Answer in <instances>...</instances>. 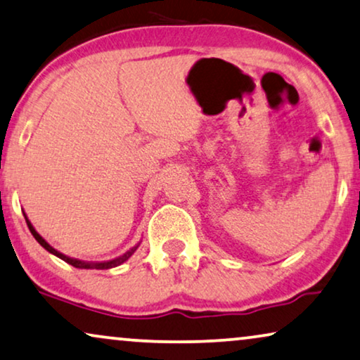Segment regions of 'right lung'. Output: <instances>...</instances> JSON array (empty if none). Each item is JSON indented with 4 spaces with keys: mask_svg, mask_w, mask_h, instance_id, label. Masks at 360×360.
<instances>
[{
    "mask_svg": "<svg viewBox=\"0 0 360 360\" xmlns=\"http://www.w3.org/2000/svg\"><path fill=\"white\" fill-rule=\"evenodd\" d=\"M24 218H26V223H27V226H29V231H31L32 233V236L34 238H36V240L39 244L42 245L44 249L47 250V252H51V254H53L56 255V257H58V259H62V260H65L67 264H70V265H73V267H77V269H96V270H106V269H112V267H117V265H121V264H124L127 259L131 257L132 254L136 252L137 250V248H139L141 245V243L139 244H136L134 248L132 249H129L127 250V252H124L122 255H120V257H116V259H112V260H105V262H85V260H78V259H73V257H68V255H65V254H62V252H58L57 249H53L51 244L47 243L46 239L42 238L41 234L37 233L36 231V228H34L32 226V223L31 221H29V218L26 216V213H24Z\"/></svg>",
    "mask_w": 360,
    "mask_h": 360,
    "instance_id": "1",
    "label": "right lung"
}]
</instances>
